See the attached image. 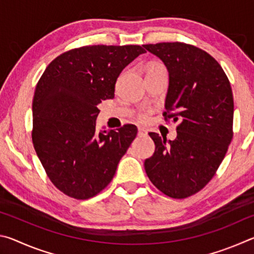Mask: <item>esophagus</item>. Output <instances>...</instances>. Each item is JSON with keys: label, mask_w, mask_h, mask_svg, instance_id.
<instances>
[{"label": "esophagus", "mask_w": 254, "mask_h": 254, "mask_svg": "<svg viewBox=\"0 0 254 254\" xmlns=\"http://www.w3.org/2000/svg\"><path fill=\"white\" fill-rule=\"evenodd\" d=\"M137 134H139L140 136H144L148 134V131L145 130L144 127H139V132H137Z\"/></svg>", "instance_id": "esophagus-1"}]
</instances>
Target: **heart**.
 <instances>
[{
	"mask_svg": "<svg viewBox=\"0 0 254 254\" xmlns=\"http://www.w3.org/2000/svg\"><path fill=\"white\" fill-rule=\"evenodd\" d=\"M159 66H161V65H152V66L150 67V68H152V67H159ZM141 119H142V120H145V119H147V117H145V115H142V117H141Z\"/></svg>",
	"mask_w": 254,
	"mask_h": 254,
	"instance_id": "b5f03b06",
	"label": "heart"
}]
</instances>
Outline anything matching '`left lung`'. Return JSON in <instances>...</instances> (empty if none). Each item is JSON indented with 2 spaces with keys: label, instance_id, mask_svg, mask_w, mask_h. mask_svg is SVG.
Segmentation results:
<instances>
[{
  "label": "left lung",
  "instance_id": "1",
  "mask_svg": "<svg viewBox=\"0 0 254 254\" xmlns=\"http://www.w3.org/2000/svg\"><path fill=\"white\" fill-rule=\"evenodd\" d=\"M169 72L163 115L178 121L177 137L149 135L156 150L144 169L159 190L186 198L203 189L220 167L233 137L234 102L229 78L206 51L182 42L143 46Z\"/></svg>",
  "mask_w": 254,
  "mask_h": 254
}]
</instances>
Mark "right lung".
Masks as SVG:
<instances>
[{
    "mask_svg": "<svg viewBox=\"0 0 254 254\" xmlns=\"http://www.w3.org/2000/svg\"><path fill=\"white\" fill-rule=\"evenodd\" d=\"M145 50L140 46H86L58 56L46 68L32 102V142L53 184L87 199L113 179L136 136L127 124L97 131V105L114 98L121 71Z\"/></svg>",
    "mask_w": 254,
    "mask_h": 254,
    "instance_id": "1",
    "label": "right lung"
}]
</instances>
